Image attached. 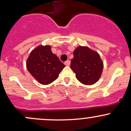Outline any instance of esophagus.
Masks as SVG:
<instances>
[{
	"instance_id": "1",
	"label": "esophagus",
	"mask_w": 131,
	"mask_h": 131,
	"mask_svg": "<svg viewBox=\"0 0 131 131\" xmlns=\"http://www.w3.org/2000/svg\"><path fill=\"white\" fill-rule=\"evenodd\" d=\"M64 64H65V65H67V66H70V60H67V61H64Z\"/></svg>"
}]
</instances>
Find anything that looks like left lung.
Returning a JSON list of instances; mask_svg holds the SVG:
<instances>
[{
	"label": "left lung",
	"mask_w": 131,
	"mask_h": 131,
	"mask_svg": "<svg viewBox=\"0 0 131 131\" xmlns=\"http://www.w3.org/2000/svg\"><path fill=\"white\" fill-rule=\"evenodd\" d=\"M70 68L81 83L91 85L98 81L103 71V63L96 51L86 47H79L73 52Z\"/></svg>",
	"instance_id": "left-lung-1"
}]
</instances>
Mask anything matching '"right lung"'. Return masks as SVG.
I'll return each mask as SVG.
<instances>
[{"instance_id":"obj_1","label":"right lung","mask_w":131,"mask_h":131,"mask_svg":"<svg viewBox=\"0 0 131 131\" xmlns=\"http://www.w3.org/2000/svg\"><path fill=\"white\" fill-rule=\"evenodd\" d=\"M64 67V64L51 52L50 46L38 47L31 51L27 61L28 71L42 84L54 81Z\"/></svg>"}]
</instances>
